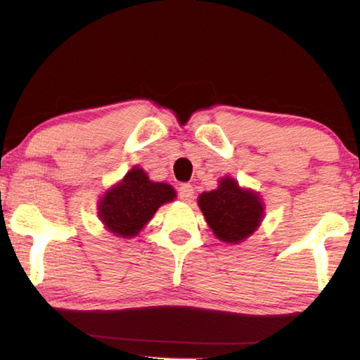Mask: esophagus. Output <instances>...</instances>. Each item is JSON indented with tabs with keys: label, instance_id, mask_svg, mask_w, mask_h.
Segmentation results:
<instances>
[{
	"label": "esophagus",
	"instance_id": "34e87169",
	"mask_svg": "<svg viewBox=\"0 0 360 360\" xmlns=\"http://www.w3.org/2000/svg\"><path fill=\"white\" fill-rule=\"evenodd\" d=\"M179 198L182 202H191L194 198V187L191 184H181L179 186Z\"/></svg>",
	"mask_w": 360,
	"mask_h": 360
}]
</instances>
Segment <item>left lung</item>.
Returning a JSON list of instances; mask_svg holds the SVG:
<instances>
[{"mask_svg":"<svg viewBox=\"0 0 360 360\" xmlns=\"http://www.w3.org/2000/svg\"><path fill=\"white\" fill-rule=\"evenodd\" d=\"M198 207L219 240L239 244L260 226L264 203L257 192L240 189L233 178H223L217 189L202 192Z\"/></svg>","mask_w":360,"mask_h":360,"instance_id":"obj_1","label":"left lung"}]
</instances>
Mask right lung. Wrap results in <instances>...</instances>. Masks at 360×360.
Here are the masks:
<instances>
[{
  "mask_svg": "<svg viewBox=\"0 0 360 360\" xmlns=\"http://www.w3.org/2000/svg\"><path fill=\"white\" fill-rule=\"evenodd\" d=\"M176 198L173 187L153 182L139 166L112 186L98 203V217L105 228L120 238H134L152 219L155 212Z\"/></svg>",
  "mask_w": 360,
  "mask_h": 360,
  "instance_id": "obj_1",
  "label": "right lung"
}]
</instances>
